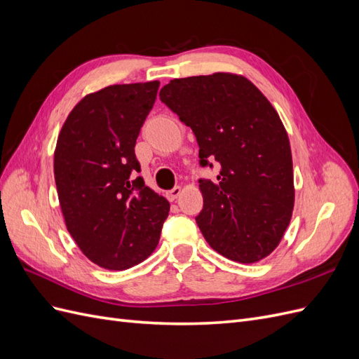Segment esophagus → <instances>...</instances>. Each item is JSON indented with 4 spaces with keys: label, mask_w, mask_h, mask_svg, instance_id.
<instances>
[{
    "label": "esophagus",
    "mask_w": 359,
    "mask_h": 359,
    "mask_svg": "<svg viewBox=\"0 0 359 359\" xmlns=\"http://www.w3.org/2000/svg\"><path fill=\"white\" fill-rule=\"evenodd\" d=\"M180 194H181V187L177 186V187H173L172 190L166 191V198L172 202V201H175L180 196Z\"/></svg>",
    "instance_id": "34e87169"
}]
</instances>
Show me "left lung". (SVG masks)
Returning <instances> with one entry per match:
<instances>
[{"mask_svg": "<svg viewBox=\"0 0 359 359\" xmlns=\"http://www.w3.org/2000/svg\"><path fill=\"white\" fill-rule=\"evenodd\" d=\"M160 100L193 130L201 166L220 165L217 180H199L196 223L206 243L240 264L266 257L283 238L295 201L289 137L273 104L231 73L173 79Z\"/></svg>", "mask_w": 359, "mask_h": 359, "instance_id": "1", "label": "left lung"}]
</instances>
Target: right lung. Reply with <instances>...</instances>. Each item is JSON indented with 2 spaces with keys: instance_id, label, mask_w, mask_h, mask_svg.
<instances>
[{
  "instance_id": "obj_1",
  "label": "right lung",
  "mask_w": 359,
  "mask_h": 359,
  "mask_svg": "<svg viewBox=\"0 0 359 359\" xmlns=\"http://www.w3.org/2000/svg\"><path fill=\"white\" fill-rule=\"evenodd\" d=\"M160 82L111 85L85 95L64 123L53 173L67 231L91 262L121 271L158 244L169 202L145 186L135 154Z\"/></svg>"
}]
</instances>
